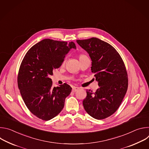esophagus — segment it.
Wrapping results in <instances>:
<instances>
[{
  "instance_id": "34e87169",
  "label": "esophagus",
  "mask_w": 149,
  "mask_h": 149,
  "mask_svg": "<svg viewBox=\"0 0 149 149\" xmlns=\"http://www.w3.org/2000/svg\"><path fill=\"white\" fill-rule=\"evenodd\" d=\"M79 89V87H72V92H76L77 90H78Z\"/></svg>"
}]
</instances>
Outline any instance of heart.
I'll return each mask as SVG.
<instances>
[{"label": "heart", "mask_w": 149, "mask_h": 149, "mask_svg": "<svg viewBox=\"0 0 149 149\" xmlns=\"http://www.w3.org/2000/svg\"><path fill=\"white\" fill-rule=\"evenodd\" d=\"M78 57H79V61H80V60L82 59L83 58L87 57V56H86V55H85V54H80L79 55ZM64 62H65V61H64Z\"/></svg>", "instance_id": "heart-1"}]
</instances>
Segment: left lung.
Masks as SVG:
<instances>
[{"mask_svg": "<svg viewBox=\"0 0 149 149\" xmlns=\"http://www.w3.org/2000/svg\"><path fill=\"white\" fill-rule=\"evenodd\" d=\"M92 60L91 72L100 88L95 92L87 90L82 104L92 117L102 120L113 114L119 108L128 88V77L124 63L110 44L96 38L77 40Z\"/></svg>", "mask_w": 149, "mask_h": 149, "instance_id": "8db88e82", "label": "left lung"}]
</instances>
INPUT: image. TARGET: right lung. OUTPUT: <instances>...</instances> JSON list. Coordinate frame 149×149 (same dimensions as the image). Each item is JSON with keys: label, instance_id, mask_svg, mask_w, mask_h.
<instances>
[{"label": "right lung", "instance_id": "add662e5", "mask_svg": "<svg viewBox=\"0 0 149 149\" xmlns=\"http://www.w3.org/2000/svg\"><path fill=\"white\" fill-rule=\"evenodd\" d=\"M74 42L45 39L31 47L25 55L18 72L17 86L29 110L39 119L49 120L64 107L72 90L64 83L52 86L53 70L59 68Z\"/></svg>", "mask_w": 149, "mask_h": 149}]
</instances>
